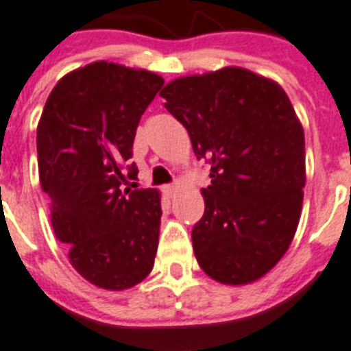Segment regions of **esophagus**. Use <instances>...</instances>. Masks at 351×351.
Returning <instances> with one entry per match:
<instances>
[{
    "mask_svg": "<svg viewBox=\"0 0 351 351\" xmlns=\"http://www.w3.org/2000/svg\"><path fill=\"white\" fill-rule=\"evenodd\" d=\"M178 190H179L178 184H165V186H162V192L167 193L168 197H172V195H176V192H178Z\"/></svg>",
    "mask_w": 351,
    "mask_h": 351,
    "instance_id": "esophagus-1",
    "label": "esophagus"
}]
</instances>
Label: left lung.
<instances>
[{"instance_id":"8db88e82","label":"left lung","mask_w":351,"mask_h":351,"mask_svg":"<svg viewBox=\"0 0 351 351\" xmlns=\"http://www.w3.org/2000/svg\"><path fill=\"white\" fill-rule=\"evenodd\" d=\"M189 132L212 184L192 230L208 277L241 287L266 276L295 235L306 183L304 130L287 92L241 66L183 75L159 94Z\"/></svg>"}]
</instances>
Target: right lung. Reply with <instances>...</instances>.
<instances>
[{
	"mask_svg": "<svg viewBox=\"0 0 351 351\" xmlns=\"http://www.w3.org/2000/svg\"><path fill=\"white\" fill-rule=\"evenodd\" d=\"M161 75L94 61L63 75L38 123V170L56 237L74 270L97 288L121 291L152 271L161 226V193L123 189V172L143 112Z\"/></svg>",
	"mask_w": 351,
	"mask_h": 351,
	"instance_id": "add662e5",
	"label": "right lung"
}]
</instances>
